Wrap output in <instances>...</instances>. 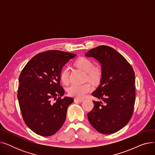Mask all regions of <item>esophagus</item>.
<instances>
[{
    "label": "esophagus",
    "mask_w": 155,
    "mask_h": 155,
    "mask_svg": "<svg viewBox=\"0 0 155 155\" xmlns=\"http://www.w3.org/2000/svg\"><path fill=\"white\" fill-rule=\"evenodd\" d=\"M75 102H82L84 101V99H78V98H76L74 99Z\"/></svg>",
    "instance_id": "obj_1"
}]
</instances>
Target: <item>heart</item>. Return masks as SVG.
<instances>
[{
  "instance_id": "b5f03b06",
  "label": "heart",
  "mask_w": 155,
  "mask_h": 155,
  "mask_svg": "<svg viewBox=\"0 0 155 155\" xmlns=\"http://www.w3.org/2000/svg\"><path fill=\"white\" fill-rule=\"evenodd\" d=\"M76 66L87 73V78L95 81L100 77V72L98 69L93 67L92 62L87 58H80L75 63ZM60 79L64 84H68L69 82V69L65 67L63 69L60 74ZM92 90V85L90 83H86L82 85L73 84L68 88V93L70 96L82 99Z\"/></svg>"
}]
</instances>
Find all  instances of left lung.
I'll list each match as a JSON object with an SVG mask.
<instances>
[{
    "label": "left lung",
    "mask_w": 155,
    "mask_h": 155,
    "mask_svg": "<svg viewBox=\"0 0 155 155\" xmlns=\"http://www.w3.org/2000/svg\"><path fill=\"white\" fill-rule=\"evenodd\" d=\"M101 64L99 86L92 95L102 102L93 101V109L87 114L91 124L104 134L114 133L131 119L135 103V74L131 65L114 49L99 46L88 51Z\"/></svg>",
    "instance_id": "obj_1"
}]
</instances>
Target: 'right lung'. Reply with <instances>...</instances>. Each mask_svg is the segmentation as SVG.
Returning <instances> with one entry per match:
<instances>
[{"instance_id": "right-lung-1", "label": "right lung", "mask_w": 155, "mask_h": 155, "mask_svg": "<svg viewBox=\"0 0 155 155\" xmlns=\"http://www.w3.org/2000/svg\"><path fill=\"white\" fill-rule=\"evenodd\" d=\"M75 54L50 50L35 55L22 70L18 99L24 123L36 134L50 136L63 126L71 97H61L63 67ZM58 99H57V97ZM57 100L53 103L52 100Z\"/></svg>"}]
</instances>
